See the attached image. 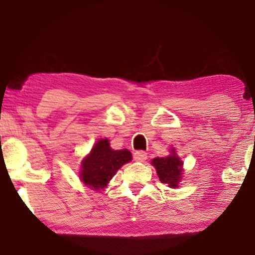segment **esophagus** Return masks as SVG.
<instances>
[{
    "mask_svg": "<svg viewBox=\"0 0 255 255\" xmlns=\"http://www.w3.org/2000/svg\"><path fill=\"white\" fill-rule=\"evenodd\" d=\"M133 158L137 162H144L146 158H147V154H146L144 150H137V152L133 153Z\"/></svg>",
    "mask_w": 255,
    "mask_h": 255,
    "instance_id": "1",
    "label": "esophagus"
}]
</instances>
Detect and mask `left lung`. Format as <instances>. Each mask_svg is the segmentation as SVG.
<instances>
[{"instance_id":"obj_1","label":"left lung","mask_w":255,"mask_h":255,"mask_svg":"<svg viewBox=\"0 0 255 255\" xmlns=\"http://www.w3.org/2000/svg\"><path fill=\"white\" fill-rule=\"evenodd\" d=\"M152 164L156 169L157 175L162 183L169 184L171 188H176L181 179L182 172V161L174 154V149H172V154L167 157H156L152 161Z\"/></svg>"}]
</instances>
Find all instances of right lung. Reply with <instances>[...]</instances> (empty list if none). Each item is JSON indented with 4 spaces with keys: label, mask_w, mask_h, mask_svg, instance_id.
I'll return each mask as SVG.
<instances>
[{
    "label": "right lung",
    "mask_w": 255,
    "mask_h": 255,
    "mask_svg": "<svg viewBox=\"0 0 255 255\" xmlns=\"http://www.w3.org/2000/svg\"><path fill=\"white\" fill-rule=\"evenodd\" d=\"M131 158V153L128 149H111L107 138L99 140L82 162L81 180L90 188L103 189L116 172L124 164L130 162Z\"/></svg>",
    "instance_id": "obj_1"
}]
</instances>
